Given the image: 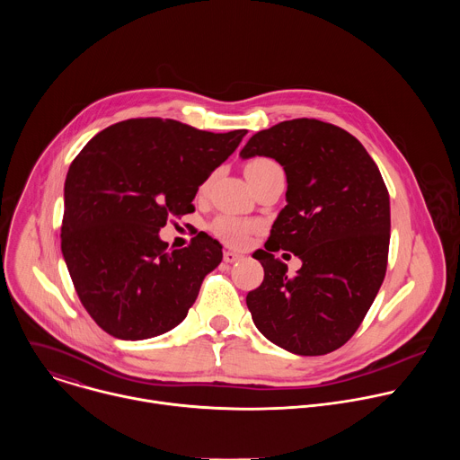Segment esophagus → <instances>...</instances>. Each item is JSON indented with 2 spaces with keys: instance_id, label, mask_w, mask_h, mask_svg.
Instances as JSON below:
<instances>
[{
  "instance_id": "1",
  "label": "esophagus",
  "mask_w": 460,
  "mask_h": 460,
  "mask_svg": "<svg viewBox=\"0 0 460 460\" xmlns=\"http://www.w3.org/2000/svg\"><path fill=\"white\" fill-rule=\"evenodd\" d=\"M242 258L240 252H234V251H224V261H227V264H233V261H238Z\"/></svg>"
}]
</instances>
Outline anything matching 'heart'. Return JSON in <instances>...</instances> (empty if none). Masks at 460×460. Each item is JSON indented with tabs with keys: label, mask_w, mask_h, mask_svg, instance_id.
I'll return each mask as SVG.
<instances>
[{
	"label": "heart",
	"mask_w": 460,
	"mask_h": 460,
	"mask_svg": "<svg viewBox=\"0 0 460 460\" xmlns=\"http://www.w3.org/2000/svg\"><path fill=\"white\" fill-rule=\"evenodd\" d=\"M271 167H277V162H273L270 158H252L245 164L243 171H245L247 180L251 183H254L261 174L270 171ZM211 229L224 242H227L231 245H242L247 240L249 233L254 229V224L251 220H245V218L222 215L213 222Z\"/></svg>",
	"instance_id": "b5f03b06"
}]
</instances>
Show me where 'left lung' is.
Returning a JSON list of instances; mask_svg holds the SVG:
<instances>
[{
  "label": "left lung",
  "mask_w": 460,
  "mask_h": 460,
  "mask_svg": "<svg viewBox=\"0 0 460 460\" xmlns=\"http://www.w3.org/2000/svg\"><path fill=\"white\" fill-rule=\"evenodd\" d=\"M240 156L275 158L288 178V206L266 251L252 254L264 268V282L245 298L252 322L295 355L332 353L355 335L385 277L391 218L382 174L348 130L309 118L260 130ZM280 248L303 260L296 276L274 256Z\"/></svg>",
  "instance_id": "8db88e82"
}]
</instances>
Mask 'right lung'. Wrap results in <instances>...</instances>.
<instances>
[{
	"instance_id": "right-lung-1",
	"label": "right lung",
	"mask_w": 460,
	"mask_h": 460,
	"mask_svg": "<svg viewBox=\"0 0 460 460\" xmlns=\"http://www.w3.org/2000/svg\"><path fill=\"white\" fill-rule=\"evenodd\" d=\"M247 135L137 118L98 133L65 178L61 252L75 289L105 333L146 341L176 327L222 261L206 233L169 249L160 229L194 209L199 187Z\"/></svg>"
}]
</instances>
